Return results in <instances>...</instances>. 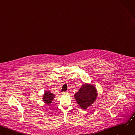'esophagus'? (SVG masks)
Segmentation results:
<instances>
[{
    "instance_id": "esophagus-1",
    "label": "esophagus",
    "mask_w": 135,
    "mask_h": 135,
    "mask_svg": "<svg viewBox=\"0 0 135 135\" xmlns=\"http://www.w3.org/2000/svg\"><path fill=\"white\" fill-rule=\"evenodd\" d=\"M68 92H62V94H68Z\"/></svg>"
}]
</instances>
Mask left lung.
<instances>
[{"mask_svg": "<svg viewBox=\"0 0 135 135\" xmlns=\"http://www.w3.org/2000/svg\"><path fill=\"white\" fill-rule=\"evenodd\" d=\"M97 93L95 87L88 84H83L79 91L75 93L74 97L79 106L86 109L92 105L97 98Z\"/></svg>", "mask_w": 135, "mask_h": 135, "instance_id": "obj_1", "label": "left lung"}]
</instances>
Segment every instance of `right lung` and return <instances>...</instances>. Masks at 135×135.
I'll use <instances>...</instances> for the list:
<instances>
[{"label":"right lung","mask_w":135,"mask_h":135,"mask_svg":"<svg viewBox=\"0 0 135 135\" xmlns=\"http://www.w3.org/2000/svg\"><path fill=\"white\" fill-rule=\"evenodd\" d=\"M54 98V95L50 91H46L43 97V101L47 104L50 105Z\"/></svg>","instance_id":"right-lung-1"}]
</instances>
